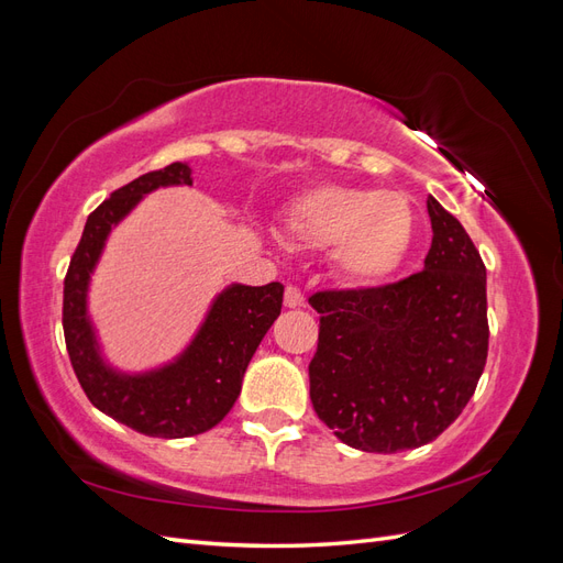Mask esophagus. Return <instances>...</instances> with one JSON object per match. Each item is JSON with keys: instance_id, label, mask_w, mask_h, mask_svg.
Instances as JSON below:
<instances>
[{"instance_id": "1", "label": "esophagus", "mask_w": 563, "mask_h": 563, "mask_svg": "<svg viewBox=\"0 0 563 563\" xmlns=\"http://www.w3.org/2000/svg\"><path fill=\"white\" fill-rule=\"evenodd\" d=\"M302 302H305V298H302L300 288L298 286H286V291H284L286 308H302Z\"/></svg>"}]
</instances>
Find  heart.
I'll return each instance as SVG.
<instances>
[{
	"mask_svg": "<svg viewBox=\"0 0 563 563\" xmlns=\"http://www.w3.org/2000/svg\"><path fill=\"white\" fill-rule=\"evenodd\" d=\"M286 230L305 246H333L338 275L354 286H373L395 275L406 261L416 216L399 190L319 185L291 201Z\"/></svg>",
	"mask_w": 563,
	"mask_h": 563,
	"instance_id": "1",
	"label": "heart"
}]
</instances>
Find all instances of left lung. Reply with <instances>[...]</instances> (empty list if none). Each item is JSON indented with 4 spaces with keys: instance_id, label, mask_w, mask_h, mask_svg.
Returning <instances> with one entry per match:
<instances>
[{
    "instance_id": "obj_1",
    "label": "left lung",
    "mask_w": 563,
    "mask_h": 563,
    "mask_svg": "<svg viewBox=\"0 0 563 563\" xmlns=\"http://www.w3.org/2000/svg\"><path fill=\"white\" fill-rule=\"evenodd\" d=\"M428 213L432 246L416 275L310 298L321 314L310 399L352 449L397 453L430 444L463 413L486 366L484 261L434 197Z\"/></svg>"
}]
</instances>
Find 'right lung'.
<instances>
[{
	"mask_svg": "<svg viewBox=\"0 0 563 563\" xmlns=\"http://www.w3.org/2000/svg\"><path fill=\"white\" fill-rule=\"evenodd\" d=\"M192 185V168L174 162L119 187L89 216L63 288V333L75 376L89 401L126 428L162 439L207 432L223 420L242 391V378L263 335L282 312L284 286L232 284L220 291L192 343L172 364L122 373L100 354L87 296L91 275L119 220L147 192Z\"/></svg>",
	"mask_w": 563,
	"mask_h": 563,
	"instance_id": "obj_1",
	"label": "right lung"
}]
</instances>
